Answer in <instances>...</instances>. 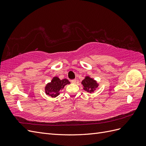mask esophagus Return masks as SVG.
<instances>
[{
    "label": "esophagus",
    "instance_id": "34e87169",
    "mask_svg": "<svg viewBox=\"0 0 146 146\" xmlns=\"http://www.w3.org/2000/svg\"><path fill=\"white\" fill-rule=\"evenodd\" d=\"M76 82H77V80H76V79H74V80H71V82H72V83H76Z\"/></svg>",
    "mask_w": 146,
    "mask_h": 146
}]
</instances>
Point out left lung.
Segmentation results:
<instances>
[{
  "label": "left lung",
  "instance_id": "1",
  "mask_svg": "<svg viewBox=\"0 0 146 146\" xmlns=\"http://www.w3.org/2000/svg\"><path fill=\"white\" fill-rule=\"evenodd\" d=\"M82 84L83 86V90L88 92H94L96 88L98 87V84L96 81L88 76H86L82 82Z\"/></svg>",
  "mask_w": 146,
  "mask_h": 146
}]
</instances>
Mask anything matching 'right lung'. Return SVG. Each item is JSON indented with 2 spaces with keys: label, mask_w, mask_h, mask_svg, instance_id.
<instances>
[{
  "label": "right lung",
  "mask_w": 146,
  "mask_h": 146,
  "mask_svg": "<svg viewBox=\"0 0 146 146\" xmlns=\"http://www.w3.org/2000/svg\"><path fill=\"white\" fill-rule=\"evenodd\" d=\"M70 82L68 79L64 78L63 80L55 77L53 78L51 82L47 84L45 87V92L47 95L51 96L52 98H56L60 94L59 91L64 88V86L69 84Z\"/></svg>",
  "instance_id": "1"
}]
</instances>
